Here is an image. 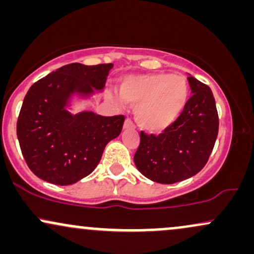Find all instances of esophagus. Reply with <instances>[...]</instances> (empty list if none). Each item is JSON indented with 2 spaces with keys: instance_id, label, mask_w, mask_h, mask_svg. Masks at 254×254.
I'll return each mask as SVG.
<instances>
[{
  "instance_id": "esophagus-1",
  "label": "esophagus",
  "mask_w": 254,
  "mask_h": 254,
  "mask_svg": "<svg viewBox=\"0 0 254 254\" xmlns=\"http://www.w3.org/2000/svg\"><path fill=\"white\" fill-rule=\"evenodd\" d=\"M135 125H133V122L131 121L130 118H127L124 122V129H130V127H133Z\"/></svg>"
}]
</instances>
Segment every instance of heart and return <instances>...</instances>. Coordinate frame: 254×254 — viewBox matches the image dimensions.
<instances>
[{
    "label": "heart",
    "mask_w": 254,
    "mask_h": 254,
    "mask_svg": "<svg viewBox=\"0 0 254 254\" xmlns=\"http://www.w3.org/2000/svg\"><path fill=\"white\" fill-rule=\"evenodd\" d=\"M125 103L136 106V121L142 129L164 130L182 115L190 94L189 82L182 75L167 72L132 75L119 83Z\"/></svg>",
    "instance_id": "obj_1"
}]
</instances>
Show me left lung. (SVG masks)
<instances>
[{
	"instance_id": "obj_1",
	"label": "left lung",
	"mask_w": 254,
	"mask_h": 254,
	"mask_svg": "<svg viewBox=\"0 0 254 254\" xmlns=\"http://www.w3.org/2000/svg\"><path fill=\"white\" fill-rule=\"evenodd\" d=\"M192 97L182 115L159 135L139 133L133 161L148 179L174 184L197 174L208 162L218 133V115L209 86L188 77Z\"/></svg>"
}]
</instances>
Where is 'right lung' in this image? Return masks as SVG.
Here are the masks:
<instances>
[{
    "instance_id": "1",
    "label": "right lung",
    "mask_w": 254,
    "mask_h": 254,
    "mask_svg": "<svg viewBox=\"0 0 254 254\" xmlns=\"http://www.w3.org/2000/svg\"><path fill=\"white\" fill-rule=\"evenodd\" d=\"M113 64L71 63L31 86L16 123L21 153L40 179L70 185L95 170L111 139L121 133L124 116L94 112L72 116L65 110L74 93L89 95L103 89Z\"/></svg>"
}]
</instances>
